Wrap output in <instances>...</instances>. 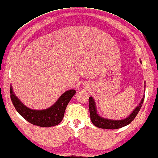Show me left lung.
I'll list each match as a JSON object with an SVG mask.
<instances>
[{
    "label": "left lung",
    "instance_id": "left-lung-1",
    "mask_svg": "<svg viewBox=\"0 0 158 158\" xmlns=\"http://www.w3.org/2000/svg\"><path fill=\"white\" fill-rule=\"evenodd\" d=\"M146 83H144V87L146 86ZM144 100V96H143L141 102L139 105L135 108V110L132 112V113L128 117L124 119L120 120H113L110 119H106L104 117H100L97 112V108L93 97H89V110H90V119L93 124L95 127L105 129H117L130 124L133 120L135 118L137 113L141 108L143 102Z\"/></svg>",
    "mask_w": 158,
    "mask_h": 158
}]
</instances>
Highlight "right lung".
<instances>
[{
  "mask_svg": "<svg viewBox=\"0 0 158 158\" xmlns=\"http://www.w3.org/2000/svg\"><path fill=\"white\" fill-rule=\"evenodd\" d=\"M76 93L74 90H69L62 94L51 107L45 110H32L27 108L14 94L10 87V97L17 112L31 124L41 127H50L58 125L64 118L65 108L72 97Z\"/></svg>",
  "mask_w": 158,
  "mask_h": 158,
  "instance_id": "1",
  "label": "right lung"
}]
</instances>
